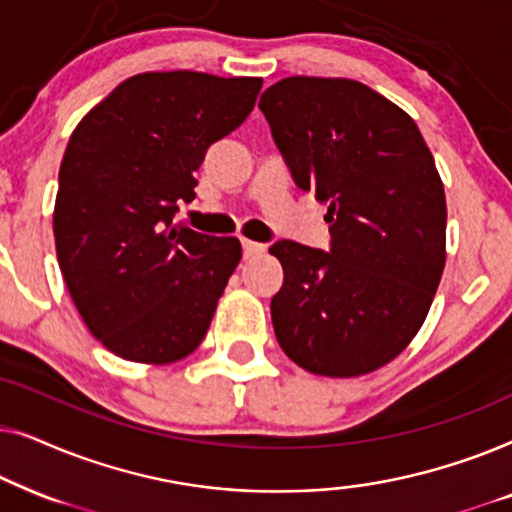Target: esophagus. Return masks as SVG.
<instances>
[{"label":"esophagus","mask_w":512,"mask_h":512,"mask_svg":"<svg viewBox=\"0 0 512 512\" xmlns=\"http://www.w3.org/2000/svg\"><path fill=\"white\" fill-rule=\"evenodd\" d=\"M242 249H244V258H254L265 254V244L254 242V240H242Z\"/></svg>","instance_id":"34e87169"}]
</instances>
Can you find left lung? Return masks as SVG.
<instances>
[{"mask_svg": "<svg viewBox=\"0 0 512 512\" xmlns=\"http://www.w3.org/2000/svg\"><path fill=\"white\" fill-rule=\"evenodd\" d=\"M258 109L331 223V251L270 247L284 268L270 303L279 347L314 375L373 373L410 345L443 277L447 207L429 146L401 107L352 79L289 76Z\"/></svg>", "mask_w": 512, "mask_h": 512, "instance_id": "left-lung-1", "label": "left lung"}]
</instances>
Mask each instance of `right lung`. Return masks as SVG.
Returning a JSON list of instances; mask_svg holds the SVG:
<instances>
[{
  "label": "right lung",
  "instance_id": "right-lung-1",
  "mask_svg": "<svg viewBox=\"0 0 512 512\" xmlns=\"http://www.w3.org/2000/svg\"><path fill=\"white\" fill-rule=\"evenodd\" d=\"M261 86L186 69L137 74L69 137L55 251L88 331L121 359L163 366L205 338L242 244L172 219L195 198L209 146L240 128Z\"/></svg>",
  "mask_w": 512,
  "mask_h": 512
}]
</instances>
